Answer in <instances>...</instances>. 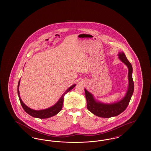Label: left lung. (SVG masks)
Masks as SVG:
<instances>
[{"instance_id":"1","label":"left lung","mask_w":151,"mask_h":151,"mask_svg":"<svg viewBox=\"0 0 151 151\" xmlns=\"http://www.w3.org/2000/svg\"><path fill=\"white\" fill-rule=\"evenodd\" d=\"M119 59L126 65L129 68V88L124 97L118 102L105 104L94 100L93 95L85 89L87 102V109L94 115L102 118H110L120 114L124 111L129 104V101L134 90V84L132 79V67L127 59L125 54L121 52L118 54Z\"/></svg>"}]
</instances>
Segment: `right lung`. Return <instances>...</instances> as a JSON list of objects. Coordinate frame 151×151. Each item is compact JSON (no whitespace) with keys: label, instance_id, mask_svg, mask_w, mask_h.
<instances>
[{"label":"right lung","instance_id":"1","mask_svg":"<svg viewBox=\"0 0 151 151\" xmlns=\"http://www.w3.org/2000/svg\"><path fill=\"white\" fill-rule=\"evenodd\" d=\"M20 80L19 81L18 86H17V93H18L19 98L22 107L24 109L25 111L27 112L29 115H31V116H32L33 117L37 118H40V119L48 118H50V117H51L52 116H54V115L57 114L62 109V106H63V100H64V96H65V94L67 93H68L69 91H70L76 86V84H74V85H73L72 86H70L68 89H67L65 93L63 94L62 96L60 97L59 100L57 102L54 106H51L50 108H48V109H44V110H33V109H32L30 108H28L22 101V99H21V98L20 97V93H19V85H20Z\"/></svg>","mask_w":151,"mask_h":151}]
</instances>
